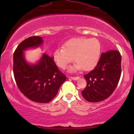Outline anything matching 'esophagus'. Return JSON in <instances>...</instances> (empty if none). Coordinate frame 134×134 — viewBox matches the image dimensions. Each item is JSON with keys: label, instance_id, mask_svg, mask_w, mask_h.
Listing matches in <instances>:
<instances>
[{"label": "esophagus", "instance_id": "obj_1", "mask_svg": "<svg viewBox=\"0 0 134 134\" xmlns=\"http://www.w3.org/2000/svg\"><path fill=\"white\" fill-rule=\"evenodd\" d=\"M69 77L70 78V79H72V80H75V81H76V80H78L79 79V77Z\"/></svg>", "mask_w": 134, "mask_h": 134}]
</instances>
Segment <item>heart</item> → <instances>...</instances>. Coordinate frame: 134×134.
I'll return each mask as SVG.
<instances>
[{"label": "heart", "instance_id": "obj_1", "mask_svg": "<svg viewBox=\"0 0 134 134\" xmlns=\"http://www.w3.org/2000/svg\"><path fill=\"white\" fill-rule=\"evenodd\" d=\"M101 52V43L96 38H74L67 41L64 48H57L53 57L62 69H65L74 60L76 63L69 68V71L74 72L82 69L87 71L97 65Z\"/></svg>", "mask_w": 134, "mask_h": 134}]
</instances>
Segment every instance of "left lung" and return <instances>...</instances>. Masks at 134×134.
Wrapping results in <instances>:
<instances>
[{
	"instance_id": "8db88e82",
	"label": "left lung",
	"mask_w": 134,
	"mask_h": 134,
	"mask_svg": "<svg viewBox=\"0 0 134 134\" xmlns=\"http://www.w3.org/2000/svg\"><path fill=\"white\" fill-rule=\"evenodd\" d=\"M120 53L117 50L102 53L95 68L84 76L87 86L82 91L89 102L103 101L113 93L121 76Z\"/></svg>"
}]
</instances>
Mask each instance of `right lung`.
<instances>
[{
    "label": "right lung",
    "mask_w": 134,
    "mask_h": 134,
    "mask_svg": "<svg viewBox=\"0 0 134 134\" xmlns=\"http://www.w3.org/2000/svg\"><path fill=\"white\" fill-rule=\"evenodd\" d=\"M43 43L40 36H31L23 41L14 53V76L21 92L30 100L40 103L52 101L58 93L66 76L58 70L53 57L45 53L35 64L28 62L24 51Z\"/></svg>",
    "instance_id": "1"
}]
</instances>
